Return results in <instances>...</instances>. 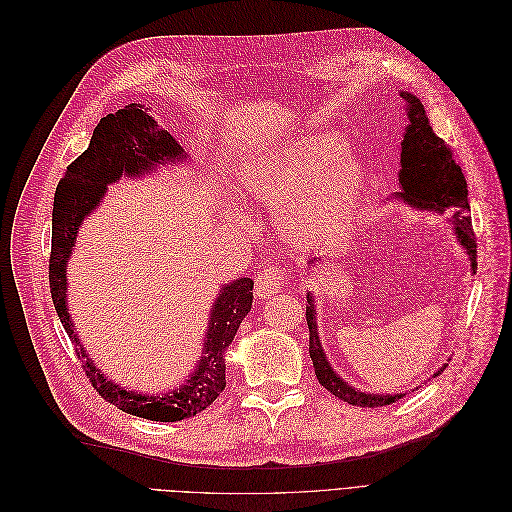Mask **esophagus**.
<instances>
[{
	"mask_svg": "<svg viewBox=\"0 0 512 512\" xmlns=\"http://www.w3.org/2000/svg\"><path fill=\"white\" fill-rule=\"evenodd\" d=\"M285 281H287V275L283 271L275 269V266H266L264 271L256 275V285H254L256 296L266 298V296L277 294V291L285 285Z\"/></svg>",
	"mask_w": 512,
	"mask_h": 512,
	"instance_id": "esophagus-1",
	"label": "esophagus"
}]
</instances>
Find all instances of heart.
<instances>
[{
	"label": "heart",
	"mask_w": 512,
	"mask_h": 512,
	"mask_svg": "<svg viewBox=\"0 0 512 512\" xmlns=\"http://www.w3.org/2000/svg\"><path fill=\"white\" fill-rule=\"evenodd\" d=\"M367 179L364 160L331 133L248 154L237 168L241 191L264 206L279 208L281 235L300 246L342 225L356 210Z\"/></svg>",
	"instance_id": "obj_1"
}]
</instances>
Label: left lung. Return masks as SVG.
I'll return each mask as SVG.
<instances>
[{
	"label": "left lung",
	"instance_id": "left-lung-1",
	"mask_svg": "<svg viewBox=\"0 0 512 512\" xmlns=\"http://www.w3.org/2000/svg\"><path fill=\"white\" fill-rule=\"evenodd\" d=\"M404 100L406 112V125L402 127V141H400V170H398V191L394 198L408 204L415 210H427L437 214H452V231L456 235L458 246L467 252L471 262V273H477V243L471 227L469 216V189L465 175H462L460 166L452 158V152L444 143L442 137H437L429 125V118L425 108L417 95L410 91H398ZM323 258L308 260V271L316 262ZM306 323L310 329V358L314 364V373L319 383L331 392L335 398L344 400L352 406H387L406 396L400 394H373V392H360V387L350 385L344 377L331 367L327 354L323 350V342L319 337V327H316V306L314 294H306ZM442 373L435 371L433 377Z\"/></svg>",
	"mask_w": 512,
	"mask_h": 512
}]
</instances>
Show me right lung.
Returning a JSON list of instances; mask_svg holds the SVG:
<instances>
[{
    "instance_id": "obj_1",
    "label": "right lung",
    "mask_w": 512,
    "mask_h": 512,
    "mask_svg": "<svg viewBox=\"0 0 512 512\" xmlns=\"http://www.w3.org/2000/svg\"><path fill=\"white\" fill-rule=\"evenodd\" d=\"M189 158L179 141L164 131L148 108L129 104L114 114H108L93 129L89 148L66 166L54 196L52 212V254H50V289L60 323L70 342L77 346V356L83 358V369L100 396L129 415L175 423L208 408L223 392L225 381V352L233 337L252 310L250 277L225 283L212 302L208 327L204 335L202 354L196 367L173 389L164 394L137 392L108 379L102 369L89 358L81 346L75 321L68 312V279L66 266L75 252L77 233L85 218L100 206L106 191L120 179H141L158 168L179 166Z\"/></svg>"
}]
</instances>
